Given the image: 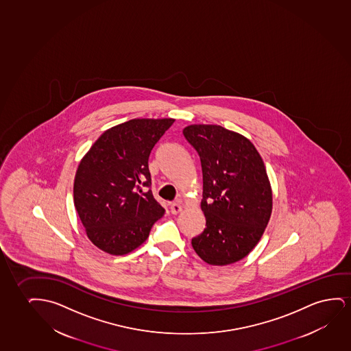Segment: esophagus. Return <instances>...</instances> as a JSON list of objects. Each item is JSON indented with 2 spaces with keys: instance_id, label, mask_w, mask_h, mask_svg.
Here are the masks:
<instances>
[{
  "instance_id": "obj_1",
  "label": "esophagus",
  "mask_w": 351,
  "mask_h": 351,
  "mask_svg": "<svg viewBox=\"0 0 351 351\" xmlns=\"http://www.w3.org/2000/svg\"><path fill=\"white\" fill-rule=\"evenodd\" d=\"M182 211V206L178 204V202H173L170 204V212L173 215H178V212Z\"/></svg>"
}]
</instances>
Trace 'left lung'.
<instances>
[{"instance_id":"left-lung-1","label":"left lung","mask_w":351,"mask_h":351,"mask_svg":"<svg viewBox=\"0 0 351 351\" xmlns=\"http://www.w3.org/2000/svg\"><path fill=\"white\" fill-rule=\"evenodd\" d=\"M202 170V210L206 228L192 239L210 265L232 264L250 254L272 212V191L263 158L243 135L217 125L183 130Z\"/></svg>"}]
</instances>
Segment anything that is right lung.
I'll use <instances>...</instances> for the list:
<instances>
[{"label": "right lung", "instance_id": "1", "mask_svg": "<svg viewBox=\"0 0 351 351\" xmlns=\"http://www.w3.org/2000/svg\"><path fill=\"white\" fill-rule=\"evenodd\" d=\"M173 119H134L106 130L77 167L74 205L87 237L112 255L147 240L163 207L151 191V151Z\"/></svg>", "mask_w": 351, "mask_h": 351}]
</instances>
